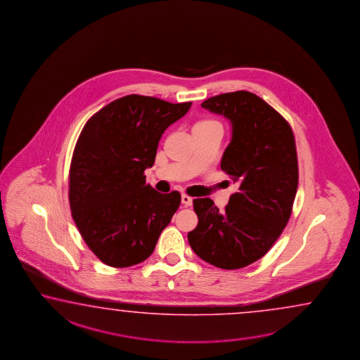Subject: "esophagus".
<instances>
[{
  "mask_svg": "<svg viewBox=\"0 0 360 360\" xmlns=\"http://www.w3.org/2000/svg\"><path fill=\"white\" fill-rule=\"evenodd\" d=\"M182 204L186 206H191L192 205V198L191 196H188V195H186L184 193L182 195Z\"/></svg>",
  "mask_w": 360,
  "mask_h": 360,
  "instance_id": "esophagus-1",
  "label": "esophagus"
}]
</instances>
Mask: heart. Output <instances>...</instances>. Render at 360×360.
<instances>
[{
	"instance_id": "obj_1",
	"label": "heart",
	"mask_w": 360,
	"mask_h": 360,
	"mask_svg": "<svg viewBox=\"0 0 360 360\" xmlns=\"http://www.w3.org/2000/svg\"><path fill=\"white\" fill-rule=\"evenodd\" d=\"M209 123H217L214 120H202V122H198V124H209Z\"/></svg>"
}]
</instances>
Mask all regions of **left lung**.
<instances>
[{
  "label": "left lung",
  "instance_id": "obj_1",
  "mask_svg": "<svg viewBox=\"0 0 360 360\" xmlns=\"http://www.w3.org/2000/svg\"><path fill=\"white\" fill-rule=\"evenodd\" d=\"M201 106L231 122L220 168L238 191L224 210L212 198L193 200L198 223L188 243L207 263L240 269L264 257L291 217L299 184L294 133L278 111L248 91L214 96Z\"/></svg>",
  "mask_w": 360,
  "mask_h": 360
}]
</instances>
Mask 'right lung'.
<instances>
[{"label": "right lung", "instance_id": "right-lung-1", "mask_svg": "<svg viewBox=\"0 0 360 360\" xmlns=\"http://www.w3.org/2000/svg\"><path fill=\"white\" fill-rule=\"evenodd\" d=\"M192 103L128 95L89 117L74 148L69 202L84 243L103 263L125 268L153 254L181 193L146 184L164 131Z\"/></svg>", "mask_w": 360, "mask_h": 360}]
</instances>
